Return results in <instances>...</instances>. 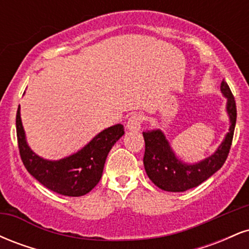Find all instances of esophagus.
<instances>
[{
    "label": "esophagus",
    "instance_id": "obj_1",
    "mask_svg": "<svg viewBox=\"0 0 249 249\" xmlns=\"http://www.w3.org/2000/svg\"><path fill=\"white\" fill-rule=\"evenodd\" d=\"M142 116L139 115V113H133L128 117L126 122V128L130 131H139L142 127Z\"/></svg>",
    "mask_w": 249,
    "mask_h": 249
}]
</instances>
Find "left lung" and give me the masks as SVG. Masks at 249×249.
Wrapping results in <instances>:
<instances>
[{"label":"left lung","instance_id":"8db88e82","mask_svg":"<svg viewBox=\"0 0 249 249\" xmlns=\"http://www.w3.org/2000/svg\"><path fill=\"white\" fill-rule=\"evenodd\" d=\"M221 92L227 98L230 116V132L212 156L205 160L190 165L179 160L168 144L166 137L160 130L142 132L145 141L144 167L148 178L156 186L168 192H185L199 186L221 168L230 153L236 123V105L230 87L225 81L221 83Z\"/></svg>","mask_w":249,"mask_h":249}]
</instances>
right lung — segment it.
Instances as JSON below:
<instances>
[{
  "label": "right lung",
  "instance_id": "right-lung-1",
  "mask_svg": "<svg viewBox=\"0 0 249 249\" xmlns=\"http://www.w3.org/2000/svg\"><path fill=\"white\" fill-rule=\"evenodd\" d=\"M16 133L19 156L34 178L43 186L62 196H81L90 192L99 182L107 154L124 134V126L117 124L105 128L81 151L56 161L45 160L28 146L19 107L16 113Z\"/></svg>",
  "mask_w": 249,
  "mask_h": 249
}]
</instances>
